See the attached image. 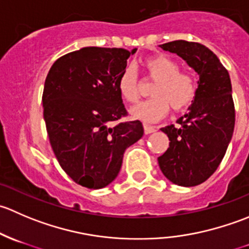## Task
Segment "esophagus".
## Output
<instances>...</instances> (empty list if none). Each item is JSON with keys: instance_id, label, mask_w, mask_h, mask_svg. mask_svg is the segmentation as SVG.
<instances>
[{"instance_id": "obj_1", "label": "esophagus", "mask_w": 249, "mask_h": 249, "mask_svg": "<svg viewBox=\"0 0 249 249\" xmlns=\"http://www.w3.org/2000/svg\"><path fill=\"white\" fill-rule=\"evenodd\" d=\"M143 129H144V134H145V135L152 134V132H155V131H157V127H155V126H152V125H148V124H144V125H143Z\"/></svg>"}]
</instances>
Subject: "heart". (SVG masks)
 Returning <instances> with one entry per match:
<instances>
[{
	"instance_id": "heart-1",
	"label": "heart",
	"mask_w": 249,
	"mask_h": 249,
	"mask_svg": "<svg viewBox=\"0 0 249 249\" xmlns=\"http://www.w3.org/2000/svg\"><path fill=\"white\" fill-rule=\"evenodd\" d=\"M147 74L157 82L150 95L152 100L142 102L131 109V115L145 123H154L170 112L180 113L189 108L197 94V83L194 76L179 71V65L165 54H155L143 61ZM118 90L129 104L140 100L137 76L132 69H125L118 78Z\"/></svg>"
}]
</instances>
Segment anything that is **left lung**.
Instances as JSON below:
<instances>
[{
	"label": "left lung",
	"mask_w": 249,
	"mask_h": 249,
	"mask_svg": "<svg viewBox=\"0 0 249 249\" xmlns=\"http://www.w3.org/2000/svg\"><path fill=\"white\" fill-rule=\"evenodd\" d=\"M160 48L175 53L199 74L197 94L189 112L175 125L162 127L170 145L158 158L165 177L182 187L201 184L224 158L233 127L235 106L228 70L207 47L196 42L173 41Z\"/></svg>",
	"instance_id": "obj_1"
}]
</instances>
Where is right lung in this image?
Masks as SVG:
<instances>
[{"mask_svg": "<svg viewBox=\"0 0 249 249\" xmlns=\"http://www.w3.org/2000/svg\"><path fill=\"white\" fill-rule=\"evenodd\" d=\"M85 47L59 57L44 83L43 117L60 166L82 187L101 189L120 171L124 152L143 136L126 117L118 78L136 53Z\"/></svg>", "mask_w": 249, "mask_h": 249, "instance_id": "right-lung-1", "label": "right lung"}]
</instances>
